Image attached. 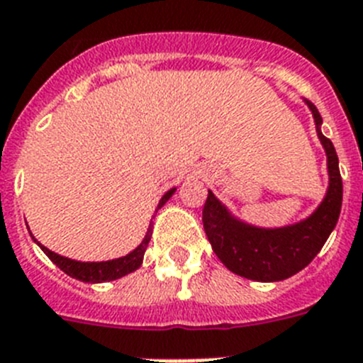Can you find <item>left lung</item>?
Here are the masks:
<instances>
[{"label":"left lung","mask_w":363,"mask_h":363,"mask_svg":"<svg viewBox=\"0 0 363 363\" xmlns=\"http://www.w3.org/2000/svg\"><path fill=\"white\" fill-rule=\"evenodd\" d=\"M313 113L316 133L327 157V190L321 203L303 219L285 226H257L239 219L212 190L203 210V225L216 256L230 272L252 281H283L303 270L325 245L338 223L343 186L338 155L333 143L321 133V115L305 100Z\"/></svg>","instance_id":"1"}]
</instances>
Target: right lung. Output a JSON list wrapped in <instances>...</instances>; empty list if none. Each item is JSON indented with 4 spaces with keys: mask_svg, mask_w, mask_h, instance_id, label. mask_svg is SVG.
Masks as SVG:
<instances>
[{
    "mask_svg": "<svg viewBox=\"0 0 363 363\" xmlns=\"http://www.w3.org/2000/svg\"><path fill=\"white\" fill-rule=\"evenodd\" d=\"M175 191H177V186L162 195V199H160L159 204H157L155 213L159 212L160 208L168 203L169 199H172V195L175 194ZM153 217H151V219H153ZM29 232H30V228H29ZM151 234H153V220H150V226H147L146 235H144L143 242H140V245H138L135 250H131L129 254H125V256H122V257H116V259H107V261L71 259V257L60 256V254H56V252H52V250H49L47 247H43L42 242L38 241L33 234H30V238H33V241L36 242L38 247L42 248L43 254H45V256L49 257V259L52 261V263H55L60 270H64L67 276L74 277V279H78V281H84V283H104V281H115V279H121L122 276L135 272V270H137L138 267L143 264L144 252H146L147 245H150Z\"/></svg>",
    "mask_w": 363,
    "mask_h": 363,
    "instance_id": "add662e5",
    "label": "right lung"
}]
</instances>
